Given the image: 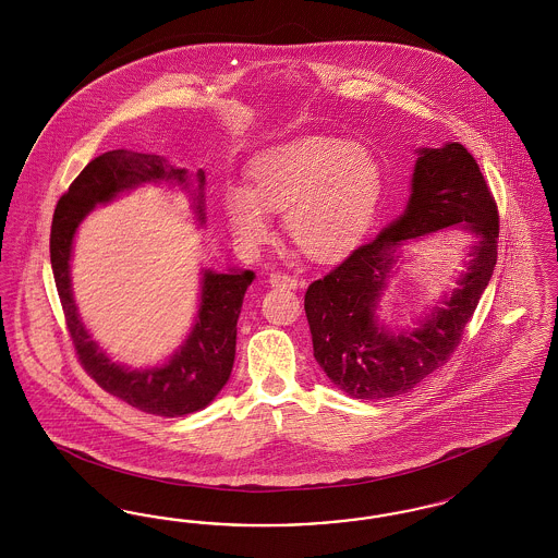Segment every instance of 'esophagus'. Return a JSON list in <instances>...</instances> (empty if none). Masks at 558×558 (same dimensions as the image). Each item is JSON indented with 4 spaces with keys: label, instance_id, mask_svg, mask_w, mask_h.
I'll use <instances>...</instances> for the list:
<instances>
[{
    "label": "esophagus",
    "instance_id": "1",
    "mask_svg": "<svg viewBox=\"0 0 558 558\" xmlns=\"http://www.w3.org/2000/svg\"><path fill=\"white\" fill-rule=\"evenodd\" d=\"M267 282H269V287H274V289H289V291H294V289L299 287V282H296L292 276H289V274H280V271L269 274Z\"/></svg>",
    "mask_w": 558,
    "mask_h": 558
}]
</instances>
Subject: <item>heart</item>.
I'll return each mask as SVG.
<instances>
[{
	"mask_svg": "<svg viewBox=\"0 0 558 558\" xmlns=\"http://www.w3.org/2000/svg\"><path fill=\"white\" fill-rule=\"evenodd\" d=\"M385 196V169L371 146L305 135L262 153L246 187L223 194V215L240 246L271 236L267 213H284V232L310 259L332 262L366 236Z\"/></svg>",
	"mask_w": 558,
	"mask_h": 558,
	"instance_id": "b5f03b06",
	"label": "heart"
}]
</instances>
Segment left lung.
<instances>
[{
	"label": "left lung",
	"mask_w": 558,
	"mask_h": 558,
	"mask_svg": "<svg viewBox=\"0 0 558 558\" xmlns=\"http://www.w3.org/2000/svg\"><path fill=\"white\" fill-rule=\"evenodd\" d=\"M414 155L401 215L305 292L314 357L347 398H396L441 368L496 267L498 209L477 160L458 142ZM451 229L470 239L454 289L410 327L383 320L381 299L409 260L407 246Z\"/></svg>",
	"instance_id": "1"
}]
</instances>
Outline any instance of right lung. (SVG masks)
<instances>
[{"label":"right lung","instance_id":"obj_1","mask_svg":"<svg viewBox=\"0 0 558 558\" xmlns=\"http://www.w3.org/2000/svg\"><path fill=\"white\" fill-rule=\"evenodd\" d=\"M205 182L203 169L190 173L186 167H175L155 153L110 150L81 171L53 211L50 234L53 280L81 364L108 393L142 412L169 418L205 410L230 380L242 299L255 280V271L230 267L221 274L203 267L198 307L186 339L165 362L130 368L108 355L81 318L73 294L71 262L83 219L96 207L110 205L119 196L146 184H165L187 194L194 223L203 228L207 223Z\"/></svg>","mask_w":558,"mask_h":558}]
</instances>
